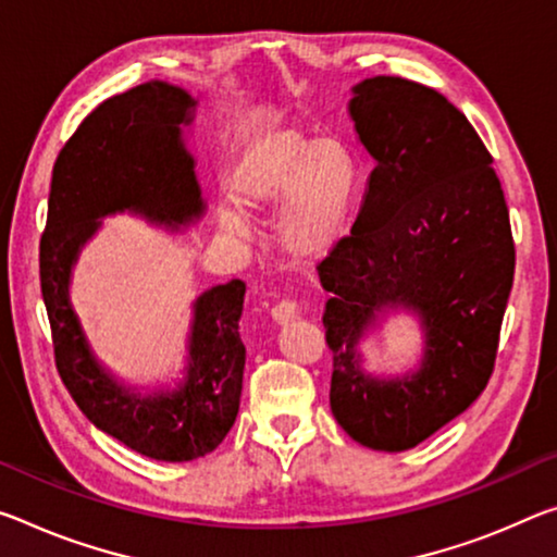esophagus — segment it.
<instances>
[{
  "mask_svg": "<svg viewBox=\"0 0 557 557\" xmlns=\"http://www.w3.org/2000/svg\"><path fill=\"white\" fill-rule=\"evenodd\" d=\"M272 320H275L277 324H289L295 322L299 314H302V307H299L297 302H293V299H282V302H277L275 307L270 310Z\"/></svg>",
  "mask_w": 557,
  "mask_h": 557,
  "instance_id": "34e87169",
  "label": "esophagus"
}]
</instances>
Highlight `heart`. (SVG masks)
Wrapping results in <instances>:
<instances>
[{
	"label": "heart",
	"mask_w": 557,
	"mask_h": 557,
	"mask_svg": "<svg viewBox=\"0 0 557 557\" xmlns=\"http://www.w3.org/2000/svg\"><path fill=\"white\" fill-rule=\"evenodd\" d=\"M357 185V158L342 140L280 128L247 148L235 200L247 213H268L285 201L275 227L280 250L297 264H317L337 250L347 233ZM223 227L243 235L245 220L227 213Z\"/></svg>",
	"instance_id": "obj_1"
}]
</instances>
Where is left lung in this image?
I'll use <instances>...</instances> for the list:
<instances>
[{
	"instance_id": "1",
	"label": "left lung",
	"mask_w": 557,
	"mask_h": 557,
	"mask_svg": "<svg viewBox=\"0 0 557 557\" xmlns=\"http://www.w3.org/2000/svg\"><path fill=\"white\" fill-rule=\"evenodd\" d=\"M349 116L374 171L351 235L317 268L330 293V406L357 444L406 451L488 384L516 247L493 158L446 96L374 76L351 88ZM399 309L420 317V367L404 377L367 375L358 342Z\"/></svg>"
}]
</instances>
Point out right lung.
I'll list each match as a JSON object with an SVG mask.
<instances>
[{
  "label": "right lung",
  "mask_w": 557,
  "mask_h": 557,
  "mask_svg": "<svg viewBox=\"0 0 557 557\" xmlns=\"http://www.w3.org/2000/svg\"><path fill=\"white\" fill-rule=\"evenodd\" d=\"M196 99L181 86L148 82L111 96L66 140L51 173L47 231L39 245L41 297L61 382L86 419L156 461H193L215 451L233 429L243 394L245 282L231 280L193 302L188 364L173 389L144 394L99 359L69 287L82 247L116 213L178 231L202 213L196 161L183 144Z\"/></svg>",
  "instance_id": "1"
}]
</instances>
